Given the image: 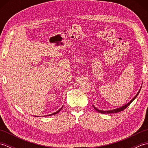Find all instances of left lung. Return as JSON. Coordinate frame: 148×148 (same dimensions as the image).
<instances>
[{
    "mask_svg": "<svg viewBox=\"0 0 148 148\" xmlns=\"http://www.w3.org/2000/svg\"><path fill=\"white\" fill-rule=\"evenodd\" d=\"M140 90H139V92L137 93V95L135 96V97L134 98L132 99V100H131L130 101L128 102L127 104H126V105H125L124 106H122L121 108H118V109H114V110H111V111H100V110H99V109H97L95 107H94L93 106V108H94V109H95L97 111H98L99 112H100V113H102V114H109V113H116V112H120V111H123V110L125 109H126L127 107L129 106L130 103H132V102L133 101V100L136 98L137 97V96L138 95V94L139 93V92H140Z\"/></svg>",
    "mask_w": 148,
    "mask_h": 148,
    "instance_id": "8db88e82",
    "label": "left lung"
}]
</instances>
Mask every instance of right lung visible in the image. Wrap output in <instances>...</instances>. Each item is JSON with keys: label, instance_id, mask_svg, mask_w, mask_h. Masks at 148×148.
Here are the masks:
<instances>
[{"label": "right lung", "instance_id": "right-lung-1", "mask_svg": "<svg viewBox=\"0 0 148 148\" xmlns=\"http://www.w3.org/2000/svg\"><path fill=\"white\" fill-rule=\"evenodd\" d=\"M61 109H62V108H61L60 109H59L58 111H56V112H55V113H53V114H49V115H48V116H51V115H53V114H56V113H58V112L60 111Z\"/></svg>", "mask_w": 148, "mask_h": 148}]
</instances>
